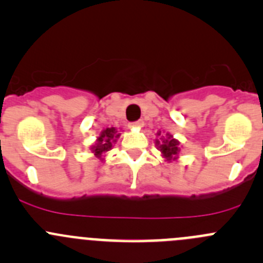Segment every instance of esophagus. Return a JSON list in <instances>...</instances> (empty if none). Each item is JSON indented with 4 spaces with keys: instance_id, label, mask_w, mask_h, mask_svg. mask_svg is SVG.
Returning a JSON list of instances; mask_svg holds the SVG:
<instances>
[{
    "instance_id": "obj_1",
    "label": "esophagus",
    "mask_w": 263,
    "mask_h": 263,
    "mask_svg": "<svg viewBox=\"0 0 263 263\" xmlns=\"http://www.w3.org/2000/svg\"><path fill=\"white\" fill-rule=\"evenodd\" d=\"M142 126H144V121H142V119H140V121H136V122H134V123L129 124V127H132V128H141Z\"/></svg>"
}]
</instances>
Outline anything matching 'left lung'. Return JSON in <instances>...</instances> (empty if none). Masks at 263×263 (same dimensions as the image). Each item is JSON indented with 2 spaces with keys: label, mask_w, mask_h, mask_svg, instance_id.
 Wrapping results in <instances>:
<instances>
[{
  "label": "left lung",
  "mask_w": 263,
  "mask_h": 263,
  "mask_svg": "<svg viewBox=\"0 0 263 263\" xmlns=\"http://www.w3.org/2000/svg\"><path fill=\"white\" fill-rule=\"evenodd\" d=\"M160 134H158V136ZM156 145H158L159 150L161 151V154H163L166 160H176L179 153V142L176 139H173L172 135H168L161 142L156 140Z\"/></svg>",
  "instance_id": "obj_1"
}]
</instances>
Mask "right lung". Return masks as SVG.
Masks as SVG:
<instances>
[{"instance_id":"right-lung-1","label":"right lung","mask_w":263,"mask_h":263,"mask_svg":"<svg viewBox=\"0 0 263 263\" xmlns=\"http://www.w3.org/2000/svg\"><path fill=\"white\" fill-rule=\"evenodd\" d=\"M119 135L117 134L115 127L112 128H107L102 132L99 137H98V142L91 146L92 153L98 158H102V155L107 151H109L112 148V144L116 142V139H118Z\"/></svg>"}]
</instances>
